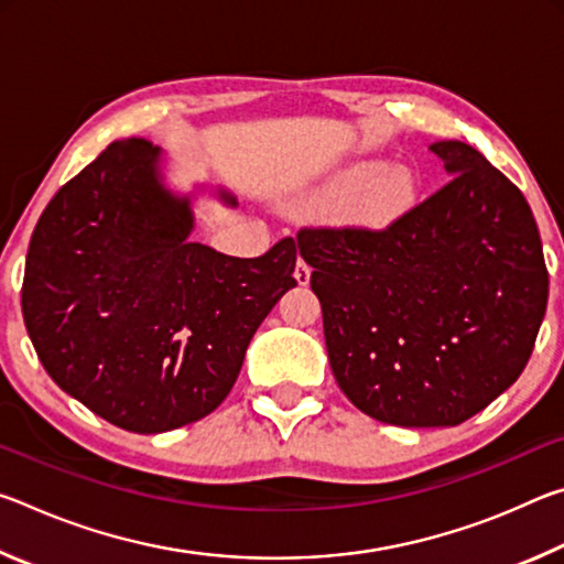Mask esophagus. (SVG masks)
I'll return each instance as SVG.
<instances>
[{
  "label": "esophagus",
  "mask_w": 564,
  "mask_h": 564,
  "mask_svg": "<svg viewBox=\"0 0 564 564\" xmlns=\"http://www.w3.org/2000/svg\"><path fill=\"white\" fill-rule=\"evenodd\" d=\"M293 279L299 281V285H308V283H311V265L305 263L303 259H299V263H295Z\"/></svg>",
  "instance_id": "esophagus-1"
}]
</instances>
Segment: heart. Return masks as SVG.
<instances>
[{
  "label": "heart",
  "instance_id": "obj_1",
  "mask_svg": "<svg viewBox=\"0 0 564 564\" xmlns=\"http://www.w3.org/2000/svg\"><path fill=\"white\" fill-rule=\"evenodd\" d=\"M415 194L413 171L373 159L336 171L311 191L305 206L321 216L348 214L362 224L388 226L413 206Z\"/></svg>",
  "mask_w": 564,
  "mask_h": 564
}]
</instances>
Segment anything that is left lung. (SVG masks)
<instances>
[{"label": "left lung", "instance_id": "1", "mask_svg": "<svg viewBox=\"0 0 564 564\" xmlns=\"http://www.w3.org/2000/svg\"><path fill=\"white\" fill-rule=\"evenodd\" d=\"M431 149L451 181L395 224L299 234L340 390L403 427L460 425L505 393L550 291L520 188L470 144Z\"/></svg>", "mask_w": 564, "mask_h": 564}]
</instances>
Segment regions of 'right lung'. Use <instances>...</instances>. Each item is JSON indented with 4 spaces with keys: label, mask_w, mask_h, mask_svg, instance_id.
Here are the masks:
<instances>
[{
    "label": "right lung",
    "mask_w": 564,
    "mask_h": 564,
    "mask_svg": "<svg viewBox=\"0 0 564 564\" xmlns=\"http://www.w3.org/2000/svg\"><path fill=\"white\" fill-rule=\"evenodd\" d=\"M166 156L113 141L56 191L26 253L22 313L64 393L131 433L196 423L231 393L253 333L293 289L295 241L234 259L191 241L194 198ZM212 194L228 208L236 196Z\"/></svg>",
    "instance_id": "add662e5"
}]
</instances>
